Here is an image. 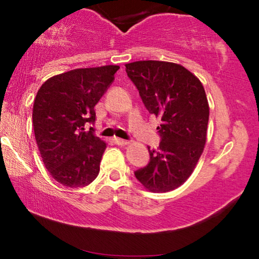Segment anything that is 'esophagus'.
<instances>
[{
	"instance_id": "obj_1",
	"label": "esophagus",
	"mask_w": 259,
	"mask_h": 259,
	"mask_svg": "<svg viewBox=\"0 0 259 259\" xmlns=\"http://www.w3.org/2000/svg\"><path fill=\"white\" fill-rule=\"evenodd\" d=\"M113 141H114L116 145H119V146H125V145H128L130 144L127 140L120 139V138H113Z\"/></svg>"
}]
</instances>
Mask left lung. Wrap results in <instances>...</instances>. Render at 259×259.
Wrapping results in <instances>:
<instances>
[{
    "label": "left lung",
    "instance_id": "8db88e82",
    "mask_svg": "<svg viewBox=\"0 0 259 259\" xmlns=\"http://www.w3.org/2000/svg\"><path fill=\"white\" fill-rule=\"evenodd\" d=\"M125 66L145 107L161 119L158 150L148 147L150 162L134 172L136 178L150 192L178 189L192 175L206 143L210 107L203 84L178 63L147 60Z\"/></svg>",
    "mask_w": 259,
    "mask_h": 259
}]
</instances>
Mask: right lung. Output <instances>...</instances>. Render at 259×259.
I'll return each mask as SVG.
<instances>
[{"mask_svg":"<svg viewBox=\"0 0 259 259\" xmlns=\"http://www.w3.org/2000/svg\"><path fill=\"white\" fill-rule=\"evenodd\" d=\"M119 66L77 68L48 79L37 91L33 126L44 164L56 182L90 185L100 172L105 141L94 136V106L114 80Z\"/></svg>","mask_w":259,"mask_h":259,"instance_id":"obj_1","label":"right lung"}]
</instances>
